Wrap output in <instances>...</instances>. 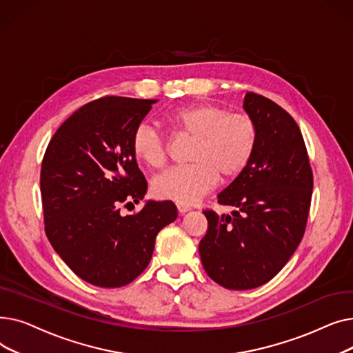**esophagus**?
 Returning <instances> with one entry per match:
<instances>
[{
    "instance_id": "1",
    "label": "esophagus",
    "mask_w": 353,
    "mask_h": 353,
    "mask_svg": "<svg viewBox=\"0 0 353 353\" xmlns=\"http://www.w3.org/2000/svg\"><path fill=\"white\" fill-rule=\"evenodd\" d=\"M176 206H177V210L179 213H186L192 209V206L189 205V203H183V201H176Z\"/></svg>"
}]
</instances>
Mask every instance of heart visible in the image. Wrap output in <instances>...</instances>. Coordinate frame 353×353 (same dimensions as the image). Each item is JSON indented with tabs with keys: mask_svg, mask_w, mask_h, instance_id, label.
Segmentation results:
<instances>
[{
	"mask_svg": "<svg viewBox=\"0 0 353 353\" xmlns=\"http://www.w3.org/2000/svg\"><path fill=\"white\" fill-rule=\"evenodd\" d=\"M164 123L176 134L190 136V164L176 165L152 181L156 197L190 203L212 190L219 177L232 180L250 163L259 130L245 113H229L217 104L199 103L174 108L164 114ZM133 156L150 169L165 161L167 143L159 130L140 123L132 136Z\"/></svg>",
	"mask_w": 353,
	"mask_h": 353,
	"instance_id": "b5f03b06",
	"label": "heart"
}]
</instances>
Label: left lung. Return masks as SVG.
Listing matches in <instances>:
<instances>
[{
    "instance_id": "1",
    "label": "left lung",
    "mask_w": 353,
    "mask_h": 353,
    "mask_svg": "<svg viewBox=\"0 0 353 353\" xmlns=\"http://www.w3.org/2000/svg\"><path fill=\"white\" fill-rule=\"evenodd\" d=\"M243 108L259 137L246 169L219 193L230 214L205 210L208 232L200 240L203 268L226 289L262 286L282 270L303 237L313 174L301 130L274 101L246 92Z\"/></svg>"
}]
</instances>
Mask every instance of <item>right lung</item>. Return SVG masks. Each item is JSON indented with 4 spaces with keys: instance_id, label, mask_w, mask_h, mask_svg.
Here are the masks:
<instances>
[{
    "instance_id": "add662e5",
    "label": "right lung",
    "mask_w": 353,
    "mask_h": 353,
    "mask_svg": "<svg viewBox=\"0 0 353 353\" xmlns=\"http://www.w3.org/2000/svg\"><path fill=\"white\" fill-rule=\"evenodd\" d=\"M157 100L103 97L72 113L48 143L41 164L46 234L83 281L100 288L133 282L150 263L157 233L177 217L170 200H148L132 153L134 128Z\"/></svg>"
}]
</instances>
